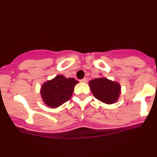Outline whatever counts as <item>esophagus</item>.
Here are the masks:
<instances>
[{"label": "esophagus", "mask_w": 157, "mask_h": 157, "mask_svg": "<svg viewBox=\"0 0 157 157\" xmlns=\"http://www.w3.org/2000/svg\"><path fill=\"white\" fill-rule=\"evenodd\" d=\"M80 82L82 83H86L87 82V78H82V79L80 80Z\"/></svg>", "instance_id": "34e87169"}]
</instances>
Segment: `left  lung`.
I'll return each mask as SVG.
<instances>
[{
  "mask_svg": "<svg viewBox=\"0 0 157 157\" xmlns=\"http://www.w3.org/2000/svg\"><path fill=\"white\" fill-rule=\"evenodd\" d=\"M89 86L94 97L101 102L108 105L116 102L121 93L120 83L108 79L105 77L90 80Z\"/></svg>",
  "mask_w": 157,
  "mask_h": 157,
  "instance_id": "obj_1",
  "label": "left lung"
}]
</instances>
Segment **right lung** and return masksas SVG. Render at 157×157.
<instances>
[{"label": "right lung", "mask_w": 157, "mask_h": 157, "mask_svg": "<svg viewBox=\"0 0 157 157\" xmlns=\"http://www.w3.org/2000/svg\"><path fill=\"white\" fill-rule=\"evenodd\" d=\"M78 82L73 78H66L58 75L51 80L45 82L41 87L43 102L49 108L56 109L70 100L75 86Z\"/></svg>", "instance_id": "add662e5"}]
</instances>
